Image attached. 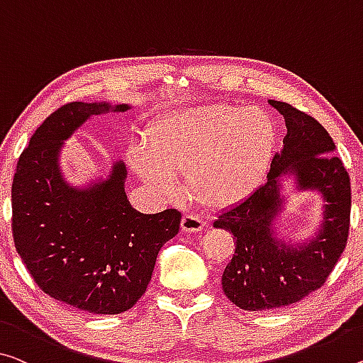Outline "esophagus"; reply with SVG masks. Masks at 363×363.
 I'll use <instances>...</instances> for the list:
<instances>
[{
	"mask_svg": "<svg viewBox=\"0 0 363 363\" xmlns=\"http://www.w3.org/2000/svg\"><path fill=\"white\" fill-rule=\"evenodd\" d=\"M204 227V222L194 214H185L182 219V230L183 232H199Z\"/></svg>",
	"mask_w": 363,
	"mask_h": 363,
	"instance_id": "34e87169",
	"label": "esophagus"
}]
</instances>
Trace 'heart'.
I'll use <instances>...</instances> for the list:
<instances>
[{
  "label": "heart",
  "mask_w": 363,
  "mask_h": 363,
  "mask_svg": "<svg viewBox=\"0 0 363 363\" xmlns=\"http://www.w3.org/2000/svg\"><path fill=\"white\" fill-rule=\"evenodd\" d=\"M274 143L276 126L266 111L209 105L150 121L144 143H133L128 159L160 196H175V175L185 174L189 196L206 208L222 209L258 186Z\"/></svg>",
  "instance_id": "obj_1"
}]
</instances>
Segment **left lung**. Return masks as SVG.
Returning a JSON list of instances; mask_svg holds the SVG:
<instances>
[{"label": "left lung", "mask_w": 363, "mask_h": 363, "mask_svg": "<svg viewBox=\"0 0 363 363\" xmlns=\"http://www.w3.org/2000/svg\"><path fill=\"white\" fill-rule=\"evenodd\" d=\"M269 104L286 120L284 149L272 159L266 183L214 220L216 228L235 237L222 289L232 303L248 311L284 308L325 286L347 245L350 225V178L333 154L336 146L330 133L291 104ZM287 173L296 175L301 189H318L327 201L318 235L297 247L274 235L280 177Z\"/></svg>", "instance_id": "1"}]
</instances>
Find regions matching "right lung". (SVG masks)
<instances>
[{"mask_svg":"<svg viewBox=\"0 0 363 363\" xmlns=\"http://www.w3.org/2000/svg\"><path fill=\"white\" fill-rule=\"evenodd\" d=\"M110 108L130 107L69 102L53 111L21 154L11 189L14 245L33 281L55 300L96 315L123 313L143 297L160 248L182 220L177 209L141 214L133 208L121 162L87 189L63 180V141Z\"/></svg>","mask_w":363,"mask_h":363,"instance_id":"add662e5","label":"right lung"}]
</instances>
